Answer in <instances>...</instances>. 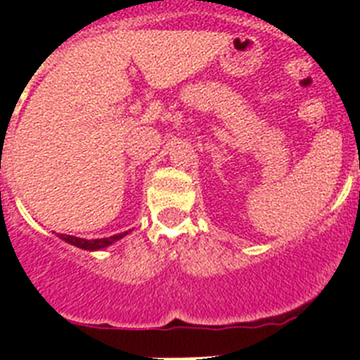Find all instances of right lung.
I'll list each match as a JSON object with an SVG mask.
<instances>
[{
    "label": "right lung",
    "instance_id": "add662e5",
    "mask_svg": "<svg viewBox=\"0 0 360 360\" xmlns=\"http://www.w3.org/2000/svg\"><path fill=\"white\" fill-rule=\"evenodd\" d=\"M126 234H129V231L126 232H120V234H115V236H110V238H101V240H82V238H75V236H68V234H59L61 240H65L66 243L70 245H75L79 249H84V250H98V249H104L108 245L115 243L117 240L124 238Z\"/></svg>",
    "mask_w": 360,
    "mask_h": 360
}]
</instances>
